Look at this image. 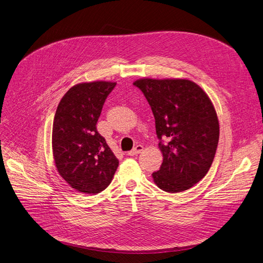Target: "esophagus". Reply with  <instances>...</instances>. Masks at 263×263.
Wrapping results in <instances>:
<instances>
[{
	"label": "esophagus",
	"instance_id": "esophagus-1",
	"mask_svg": "<svg viewBox=\"0 0 263 263\" xmlns=\"http://www.w3.org/2000/svg\"><path fill=\"white\" fill-rule=\"evenodd\" d=\"M142 150H143V145H141V144H137V145H136L135 148H134L132 151H129L127 154H128L129 156H134V155H137V154H139Z\"/></svg>",
	"mask_w": 263,
	"mask_h": 263
}]
</instances>
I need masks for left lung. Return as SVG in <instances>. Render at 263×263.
I'll return each mask as SVG.
<instances>
[{"label":"left lung","instance_id":"1","mask_svg":"<svg viewBox=\"0 0 263 263\" xmlns=\"http://www.w3.org/2000/svg\"><path fill=\"white\" fill-rule=\"evenodd\" d=\"M148 100L163 154L154 183L177 193L201 181L211 168L219 141V122L207 93L185 79L134 82Z\"/></svg>","mask_w":263,"mask_h":263}]
</instances>
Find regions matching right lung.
<instances>
[{"instance_id":"add662e5","label":"right lung","mask_w":263,"mask_h":263,"mask_svg":"<svg viewBox=\"0 0 263 263\" xmlns=\"http://www.w3.org/2000/svg\"><path fill=\"white\" fill-rule=\"evenodd\" d=\"M115 82L72 86L61 98L52 123V155L59 175L78 192L97 194L112 181L119 160L96 124Z\"/></svg>"}]
</instances>
